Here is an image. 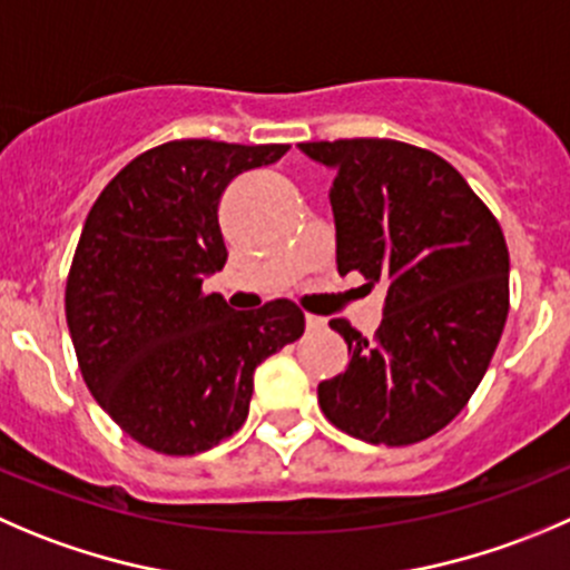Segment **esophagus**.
<instances>
[{
    "label": "esophagus",
    "mask_w": 570,
    "mask_h": 570,
    "mask_svg": "<svg viewBox=\"0 0 570 570\" xmlns=\"http://www.w3.org/2000/svg\"><path fill=\"white\" fill-rule=\"evenodd\" d=\"M306 328L308 331H323L325 328V320L317 317V314H306Z\"/></svg>",
    "instance_id": "1"
}]
</instances>
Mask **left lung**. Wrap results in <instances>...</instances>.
Returning a JSON list of instances; mask_svg holds the SVG:
<instances>
[{"label":"left lung","instance_id":"8db88e82","mask_svg":"<svg viewBox=\"0 0 570 570\" xmlns=\"http://www.w3.org/2000/svg\"><path fill=\"white\" fill-rule=\"evenodd\" d=\"M334 173L336 269L384 281L373 340L347 320L345 373L320 381L325 417L373 445L432 438L484 379L510 312V253L490 208L440 156L392 138L301 145Z\"/></svg>","mask_w":570,"mask_h":570}]
</instances>
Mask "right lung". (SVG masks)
Returning a JSON list of instances; mask_svg holds the SVG:
<instances>
[{
	"instance_id": "1",
	"label": "right lung",
	"mask_w": 570,
	"mask_h": 570,
	"mask_svg": "<svg viewBox=\"0 0 570 570\" xmlns=\"http://www.w3.org/2000/svg\"><path fill=\"white\" fill-rule=\"evenodd\" d=\"M286 145L184 138L132 158L88 212L66 323L99 406L136 443L191 456L239 432L258 364L301 340L292 301L234 312L203 281L228 262L219 197Z\"/></svg>"
}]
</instances>
